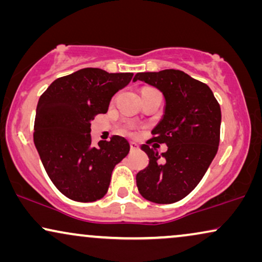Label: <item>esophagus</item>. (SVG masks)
Instances as JSON below:
<instances>
[{
    "instance_id": "esophagus-1",
    "label": "esophagus",
    "mask_w": 262,
    "mask_h": 262,
    "mask_svg": "<svg viewBox=\"0 0 262 262\" xmlns=\"http://www.w3.org/2000/svg\"><path fill=\"white\" fill-rule=\"evenodd\" d=\"M130 146H131V151L132 152H135V151H137L138 150V144L136 142H131L130 143Z\"/></svg>"
}]
</instances>
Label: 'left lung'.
<instances>
[{
  "instance_id": "left-lung-1",
  "label": "left lung",
  "mask_w": 262,
  "mask_h": 262,
  "mask_svg": "<svg viewBox=\"0 0 262 262\" xmlns=\"http://www.w3.org/2000/svg\"><path fill=\"white\" fill-rule=\"evenodd\" d=\"M136 81L145 82L163 94V116L152 128L154 137L148 144L166 142L168 146L159 156L157 149L141 145L149 156V164L136 175L138 191L156 204L179 202L195 188L216 156L220 103L209 85L180 70L138 73Z\"/></svg>"
}]
</instances>
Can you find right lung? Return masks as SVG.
I'll use <instances>...</instances> for the list:
<instances>
[{"label": "right lung", "mask_w": 262, "mask_h": 262, "mask_svg": "<svg viewBox=\"0 0 262 262\" xmlns=\"http://www.w3.org/2000/svg\"><path fill=\"white\" fill-rule=\"evenodd\" d=\"M132 73L84 68L52 82L38 101L34 144L49 178L75 202H95L107 193L111 175L130 151L124 137L92 145L91 125L106 113L112 96L130 83Z\"/></svg>", "instance_id": "add662e5"}]
</instances>
